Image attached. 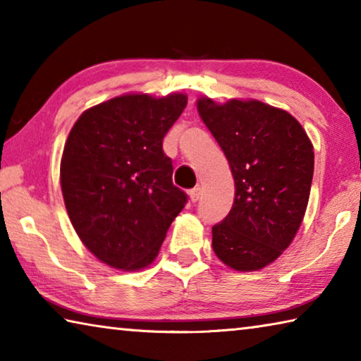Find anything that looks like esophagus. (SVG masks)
<instances>
[{"instance_id": "obj_1", "label": "esophagus", "mask_w": 361, "mask_h": 361, "mask_svg": "<svg viewBox=\"0 0 361 361\" xmlns=\"http://www.w3.org/2000/svg\"><path fill=\"white\" fill-rule=\"evenodd\" d=\"M200 195H202V188H194L191 189V192H189V199H191V202H197L200 199Z\"/></svg>"}]
</instances>
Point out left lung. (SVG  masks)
I'll return each mask as SVG.
<instances>
[{
    "label": "left lung",
    "mask_w": 361,
    "mask_h": 361,
    "mask_svg": "<svg viewBox=\"0 0 361 361\" xmlns=\"http://www.w3.org/2000/svg\"><path fill=\"white\" fill-rule=\"evenodd\" d=\"M195 105L228 159L235 186L229 215L212 228L213 252L234 271H259L301 228L314 175L312 142L296 118L264 102L216 103L202 95Z\"/></svg>",
    "instance_id": "8db88e82"
}]
</instances>
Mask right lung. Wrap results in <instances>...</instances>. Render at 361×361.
<instances>
[{
  "instance_id": "add662e5",
  "label": "right lung",
  "mask_w": 361,
  "mask_h": 361,
  "mask_svg": "<svg viewBox=\"0 0 361 361\" xmlns=\"http://www.w3.org/2000/svg\"><path fill=\"white\" fill-rule=\"evenodd\" d=\"M188 95L122 94L79 116L65 142L60 186L84 247L116 271L152 264L186 194L173 186L162 140Z\"/></svg>"
}]
</instances>
